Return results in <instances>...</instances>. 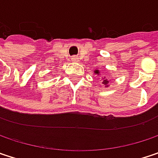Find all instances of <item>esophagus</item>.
Segmentation results:
<instances>
[{"label":"esophagus","mask_w":158,"mask_h":158,"mask_svg":"<svg viewBox=\"0 0 158 158\" xmlns=\"http://www.w3.org/2000/svg\"><path fill=\"white\" fill-rule=\"evenodd\" d=\"M71 60L74 61V62H77V61H78V57H76V56L71 57Z\"/></svg>","instance_id":"1"}]
</instances>
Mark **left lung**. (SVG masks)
Wrapping results in <instances>:
<instances>
[{
  "mask_svg": "<svg viewBox=\"0 0 158 158\" xmlns=\"http://www.w3.org/2000/svg\"><path fill=\"white\" fill-rule=\"evenodd\" d=\"M94 73L99 76V73H100V71H99L98 69H96V70L94 71ZM101 79H102V84H103V85H104L105 87H108V82H109V78L108 79V78L104 77V78H101Z\"/></svg>",
  "mask_w": 158,
  "mask_h": 158,
  "instance_id": "1",
  "label": "left lung"
}]
</instances>
